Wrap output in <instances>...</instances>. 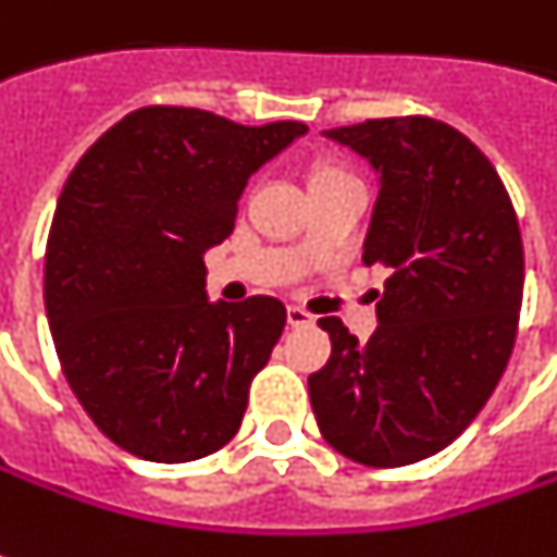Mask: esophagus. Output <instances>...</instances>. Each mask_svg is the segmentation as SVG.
Instances as JSON below:
<instances>
[{
  "label": "esophagus",
  "instance_id": "1",
  "mask_svg": "<svg viewBox=\"0 0 557 557\" xmlns=\"http://www.w3.org/2000/svg\"><path fill=\"white\" fill-rule=\"evenodd\" d=\"M287 324L290 327H306V324H312V315L306 312L304 306H287Z\"/></svg>",
  "mask_w": 557,
  "mask_h": 557
}]
</instances>
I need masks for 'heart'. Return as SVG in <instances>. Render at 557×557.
<instances>
[{
	"label": "heart",
	"instance_id": "heart-1",
	"mask_svg": "<svg viewBox=\"0 0 557 557\" xmlns=\"http://www.w3.org/2000/svg\"><path fill=\"white\" fill-rule=\"evenodd\" d=\"M327 177H346L339 168H322V171H315V177L312 181H327Z\"/></svg>",
	"mask_w": 557,
	"mask_h": 557
}]
</instances>
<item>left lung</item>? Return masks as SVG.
Masks as SVG:
<instances>
[{
    "mask_svg": "<svg viewBox=\"0 0 557 557\" xmlns=\"http://www.w3.org/2000/svg\"><path fill=\"white\" fill-rule=\"evenodd\" d=\"M322 134L374 168L361 260L389 278L364 346L319 319L331 358L309 376L312 413L349 460L420 462L479 417L512 356L524 290L515 208L487 156L444 122L368 119Z\"/></svg>",
    "mask_w": 557,
    "mask_h": 557,
    "instance_id": "1",
    "label": "left lung"
}]
</instances>
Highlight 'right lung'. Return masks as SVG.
<instances>
[{
    "label": "right lung",
    "mask_w": 557,
    "mask_h": 557,
    "mask_svg": "<svg viewBox=\"0 0 557 557\" xmlns=\"http://www.w3.org/2000/svg\"><path fill=\"white\" fill-rule=\"evenodd\" d=\"M306 131L144 107L63 183L45 248L48 327L78 405L122 450L201 460L242 426L287 312L275 297L208 300L205 251L233 233L253 171Z\"/></svg>",
    "instance_id": "add662e5"
}]
</instances>
